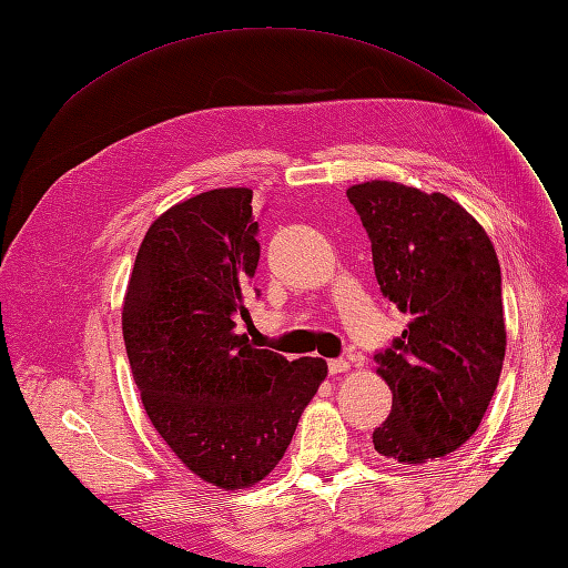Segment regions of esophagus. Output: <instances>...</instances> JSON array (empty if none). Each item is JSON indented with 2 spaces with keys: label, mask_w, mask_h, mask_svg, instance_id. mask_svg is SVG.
<instances>
[{
  "label": "esophagus",
  "mask_w": 568,
  "mask_h": 568,
  "mask_svg": "<svg viewBox=\"0 0 568 568\" xmlns=\"http://www.w3.org/2000/svg\"><path fill=\"white\" fill-rule=\"evenodd\" d=\"M348 369H351V363H348V359H343V357L329 359V374H346Z\"/></svg>",
  "instance_id": "obj_1"
}]
</instances>
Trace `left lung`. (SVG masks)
I'll return each mask as SVG.
<instances>
[{"instance_id": "8db88e82", "label": "left lung", "mask_w": 568, "mask_h": 568, "mask_svg": "<svg viewBox=\"0 0 568 568\" xmlns=\"http://www.w3.org/2000/svg\"><path fill=\"white\" fill-rule=\"evenodd\" d=\"M346 194L372 242L376 282L409 315L393 348L376 355L393 407L372 443L417 467L474 436L500 382V263L478 220L440 192L369 180Z\"/></svg>"}]
</instances>
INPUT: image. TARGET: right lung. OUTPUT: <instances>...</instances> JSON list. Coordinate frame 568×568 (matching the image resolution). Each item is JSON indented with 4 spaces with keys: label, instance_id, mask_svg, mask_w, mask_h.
Wrapping results in <instances>:
<instances>
[{
    "label": "right lung",
    "instance_id": "add662e5",
    "mask_svg": "<svg viewBox=\"0 0 568 568\" xmlns=\"http://www.w3.org/2000/svg\"><path fill=\"white\" fill-rule=\"evenodd\" d=\"M246 186L175 203L151 222L123 298L142 405L184 467L222 490L261 484L326 379L322 357L255 348L239 322L261 257Z\"/></svg>",
    "mask_w": 568,
    "mask_h": 568
}]
</instances>
